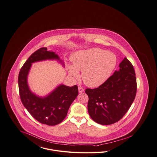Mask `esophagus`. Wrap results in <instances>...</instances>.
<instances>
[{
	"mask_svg": "<svg viewBox=\"0 0 157 157\" xmlns=\"http://www.w3.org/2000/svg\"><path fill=\"white\" fill-rule=\"evenodd\" d=\"M78 91L79 93H82L84 91V89H83V88H82L81 86H78Z\"/></svg>",
	"mask_w": 157,
	"mask_h": 157,
	"instance_id": "34e87169",
	"label": "esophagus"
}]
</instances>
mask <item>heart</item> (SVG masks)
<instances>
[{
    "label": "heart",
    "instance_id": "b5f03b06",
    "mask_svg": "<svg viewBox=\"0 0 157 157\" xmlns=\"http://www.w3.org/2000/svg\"><path fill=\"white\" fill-rule=\"evenodd\" d=\"M72 65L67 66L69 75L78 78V71H82L83 82L92 88L98 87L110 78L117 64V58L113 53L99 48L80 51L72 55Z\"/></svg>",
    "mask_w": 157,
    "mask_h": 157
}]
</instances>
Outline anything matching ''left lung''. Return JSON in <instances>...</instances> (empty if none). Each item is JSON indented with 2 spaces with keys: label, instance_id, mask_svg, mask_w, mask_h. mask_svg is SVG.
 I'll list each match as a JSON object with an SVG mask.
<instances>
[{
  "label": "left lung",
  "instance_id": "1",
  "mask_svg": "<svg viewBox=\"0 0 157 157\" xmlns=\"http://www.w3.org/2000/svg\"><path fill=\"white\" fill-rule=\"evenodd\" d=\"M120 69L104 84L95 89H86L88 110L90 118L99 124L111 125L120 121L134 101L136 81L134 69L126 58Z\"/></svg>",
  "mask_w": 157,
  "mask_h": 157
}]
</instances>
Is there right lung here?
Listing matches in <instances>:
<instances>
[{
    "label": "right lung",
    "mask_w": 157,
    "mask_h": 157,
    "mask_svg": "<svg viewBox=\"0 0 157 157\" xmlns=\"http://www.w3.org/2000/svg\"><path fill=\"white\" fill-rule=\"evenodd\" d=\"M46 60L64 63L55 52L41 48L30 55L19 74L18 84L21 101L30 115L39 122L47 125H56L65 119L71 104L78 94L77 85L68 86L60 84L45 97L38 96L29 88L28 77L32 63Z\"/></svg>",
    "instance_id": "obj_1"
}]
</instances>
